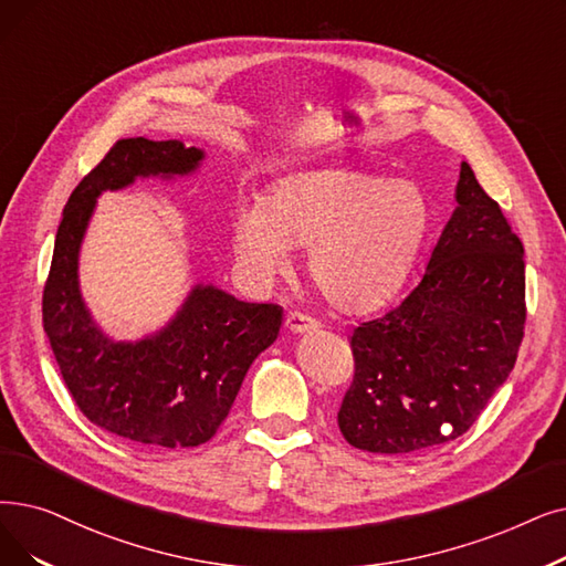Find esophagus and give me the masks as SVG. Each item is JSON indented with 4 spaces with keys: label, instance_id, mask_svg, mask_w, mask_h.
Masks as SVG:
<instances>
[{
    "label": "esophagus",
    "instance_id": "esophagus-1",
    "mask_svg": "<svg viewBox=\"0 0 566 566\" xmlns=\"http://www.w3.org/2000/svg\"><path fill=\"white\" fill-rule=\"evenodd\" d=\"M286 331L293 333V335H303V333H312L318 328V322L316 318H312L310 314H303V312H289L286 314Z\"/></svg>",
    "mask_w": 566,
    "mask_h": 566
}]
</instances>
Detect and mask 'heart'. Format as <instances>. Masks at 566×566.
<instances>
[{"label":"heart","instance_id":"1","mask_svg":"<svg viewBox=\"0 0 566 566\" xmlns=\"http://www.w3.org/2000/svg\"><path fill=\"white\" fill-rule=\"evenodd\" d=\"M430 224L426 191L407 178L326 166L275 180L261 206L233 217L238 259L275 275L310 248L314 289L339 312L386 303L407 280Z\"/></svg>","mask_w":566,"mask_h":566}]
</instances>
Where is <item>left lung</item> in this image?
<instances>
[{
    "label": "left lung",
    "instance_id": "left-lung-1",
    "mask_svg": "<svg viewBox=\"0 0 566 566\" xmlns=\"http://www.w3.org/2000/svg\"><path fill=\"white\" fill-rule=\"evenodd\" d=\"M455 201L421 282L396 310L354 328L356 373L337 426L360 451L398 455L460 437L518 358L523 242L467 161Z\"/></svg>",
    "mask_w": 566,
    "mask_h": 566
}]
</instances>
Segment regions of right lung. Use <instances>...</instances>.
<instances>
[{
  "label": "right lung",
  "instance_id": "right-lung-1",
  "mask_svg": "<svg viewBox=\"0 0 566 566\" xmlns=\"http://www.w3.org/2000/svg\"><path fill=\"white\" fill-rule=\"evenodd\" d=\"M203 159V150L180 140H117L69 196L43 289V331L71 398L94 426L150 449L208 441L282 326L280 305L196 284L164 328L122 342L102 331L83 301L78 259L96 199L138 178L191 176Z\"/></svg>",
  "mask_w": 566,
  "mask_h": 566
}]
</instances>
